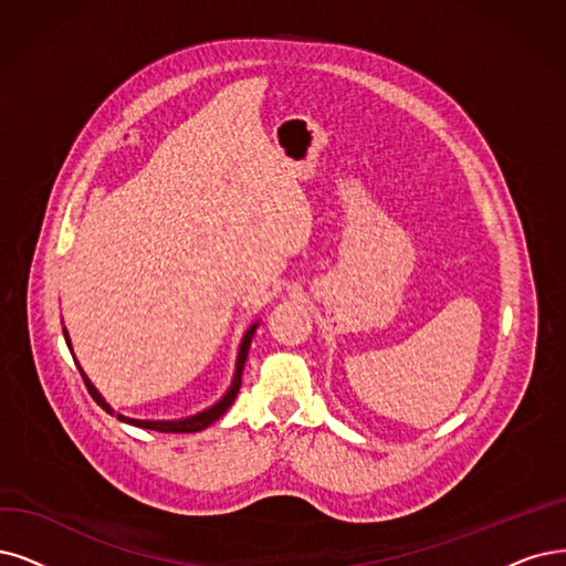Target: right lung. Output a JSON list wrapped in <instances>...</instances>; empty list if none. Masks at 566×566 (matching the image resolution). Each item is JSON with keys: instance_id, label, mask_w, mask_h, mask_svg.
I'll return each mask as SVG.
<instances>
[{"instance_id": "obj_1", "label": "right lung", "mask_w": 566, "mask_h": 566, "mask_svg": "<svg viewBox=\"0 0 566 566\" xmlns=\"http://www.w3.org/2000/svg\"><path fill=\"white\" fill-rule=\"evenodd\" d=\"M256 328H259V322H254V324H251V326L244 331L242 343H240V349H238V359H235V373H233V380H230V387L226 389V394L221 396V399H219L214 406H209V408H205V410H200V412H196V415L181 417V420H135V417H125V415H120V412H114V408H112L107 401H104V396L95 389V385L91 382L88 375L83 373V368L78 366V361H76V359H74V361H76V366H78V370H81V378H83V382H86V387H88V394L93 396V401H95L102 410H107L109 415H116L120 422H125V424H133V427H139V429L163 431V433H191V431H202V429H207V427L212 424V422H217L219 417L230 408V403L235 401V396H238L240 385H242V370H244V361H247V354H249V347H251V338H254ZM62 333H65V343H67V347H70V352H72V357H74L72 340H70V333H67V328H65V326H62Z\"/></svg>"}]
</instances>
